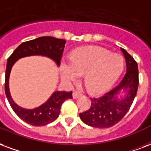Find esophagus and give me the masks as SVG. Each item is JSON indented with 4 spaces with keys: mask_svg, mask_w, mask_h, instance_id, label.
Listing matches in <instances>:
<instances>
[{
    "mask_svg": "<svg viewBox=\"0 0 151 151\" xmlns=\"http://www.w3.org/2000/svg\"><path fill=\"white\" fill-rule=\"evenodd\" d=\"M81 93L78 92V91H73V98H74V99H77V98H78L79 97H81Z\"/></svg>",
    "mask_w": 151,
    "mask_h": 151,
    "instance_id": "obj_1",
    "label": "esophagus"
}]
</instances>
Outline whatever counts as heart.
Returning <instances> with one entry per match:
<instances>
[{"mask_svg": "<svg viewBox=\"0 0 151 151\" xmlns=\"http://www.w3.org/2000/svg\"><path fill=\"white\" fill-rule=\"evenodd\" d=\"M125 66L122 56L97 46L80 48L71 60H61L62 80L70 84L85 73V83L91 93H99L109 90L122 74Z\"/></svg>", "mask_w": 151, "mask_h": 151, "instance_id": "obj_1", "label": "heart"}]
</instances>
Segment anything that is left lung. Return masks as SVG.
Masks as SVG:
<instances>
[{
	"instance_id": "left-lung-1",
	"label": "left lung",
	"mask_w": 151,
	"mask_h": 151,
	"mask_svg": "<svg viewBox=\"0 0 151 151\" xmlns=\"http://www.w3.org/2000/svg\"><path fill=\"white\" fill-rule=\"evenodd\" d=\"M126 59L127 73L121 82L100 98H91V107L80 113L84 123L96 128H109L121 121L128 112L138 87V64L126 50L121 48ZM119 94H122L120 96Z\"/></svg>"
}]
</instances>
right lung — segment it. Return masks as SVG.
<instances>
[{"label":"right lung","instance_id":"add662e5","mask_svg":"<svg viewBox=\"0 0 151 151\" xmlns=\"http://www.w3.org/2000/svg\"><path fill=\"white\" fill-rule=\"evenodd\" d=\"M65 42L66 41L63 39H58L53 37H41L34 40L23 42L8 58L4 82L5 94L10 106L17 115L32 126L41 127L55 121L58 118L62 103L67 99L73 98L72 91H55L47 101L40 106L34 109H24L17 105L10 95L9 79L11 69L14 63L20 58L34 55L50 58L59 66Z\"/></svg>","mask_w":151,"mask_h":151}]
</instances>
